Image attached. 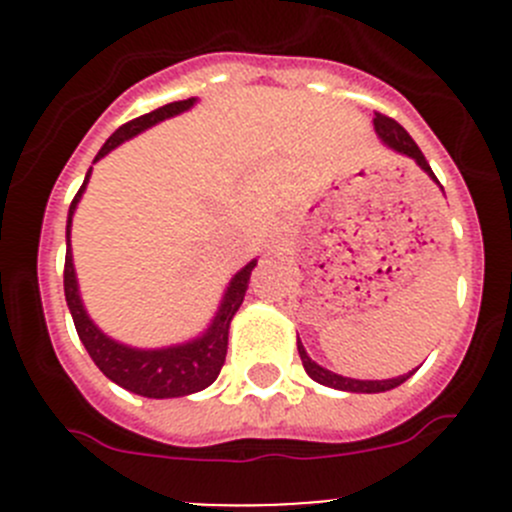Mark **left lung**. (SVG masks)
I'll return each instance as SVG.
<instances>
[{
    "mask_svg": "<svg viewBox=\"0 0 512 512\" xmlns=\"http://www.w3.org/2000/svg\"><path fill=\"white\" fill-rule=\"evenodd\" d=\"M374 128L376 133H379L381 141L386 143V146L391 148V151L401 153V156H409L414 158L418 163V168L423 170V173L428 175V178L436 180V175H433L431 165H428V160L423 158L421 148L416 146L414 138L409 136V133L404 131V126L401 123H396L394 118L384 116V113H374ZM438 183V180H436ZM297 352H299V359H302V366L304 371H307L309 376H312L317 384L322 386H329V389H339V391H352V394H381V391H389V389H396V386L404 384L409 376H414V371H409V374L404 376H396V379H381V381H361V379H349V376H342V374H334V371L324 369V366H319L317 361L309 359V354L304 352L302 342H299L297 337Z\"/></svg>",
    "mask_w": 512,
    "mask_h": 512,
    "instance_id": "1",
    "label": "left lung"
}]
</instances>
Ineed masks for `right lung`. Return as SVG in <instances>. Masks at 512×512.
Listing matches in <instances>:
<instances>
[{
    "mask_svg": "<svg viewBox=\"0 0 512 512\" xmlns=\"http://www.w3.org/2000/svg\"><path fill=\"white\" fill-rule=\"evenodd\" d=\"M195 103V98H185V101H173L165 103V106L156 108V111L146 113L141 118H133L126 126L118 128L111 138L101 146L98 156H103L113 151V148L121 146L128 138L138 136L146 128L156 126V123L165 121L170 116H178V113L188 111ZM91 168L86 173L84 185L79 188L76 198L71 200L69 208V220H66V262H64V294L66 304H69V312L74 317L76 332L79 339L84 342L86 352L91 359L113 384L123 386V389L133 391L138 396H148V399H175V396H188L195 391H203L218 379L220 369L225 364L227 354V332H230V322L235 317V312L240 309L242 299H245L247 282H250L252 270H255L257 260L247 262L240 272L230 280L227 285L223 302H220L218 312H215L213 322L205 329L200 337L190 339L185 344H175V347H163V349H136L128 347V344L116 342V339L106 337L101 329L91 322V317L86 314L84 302H81L79 294V282H76V270H74V255H71V220H74V210L79 205L81 195H84L86 185H89Z\"/></svg>",
    "mask_w": 512,
    "mask_h": 512,
    "instance_id": "add662e5",
    "label": "right lung"
}]
</instances>
